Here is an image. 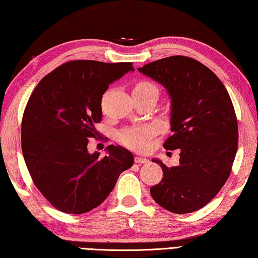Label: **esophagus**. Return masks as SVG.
<instances>
[{"label": "esophagus", "instance_id": "obj_1", "mask_svg": "<svg viewBox=\"0 0 258 258\" xmlns=\"http://www.w3.org/2000/svg\"><path fill=\"white\" fill-rule=\"evenodd\" d=\"M148 161H149L148 158H144V157H141V156L135 157V162H136V164H146Z\"/></svg>", "mask_w": 258, "mask_h": 258}]
</instances>
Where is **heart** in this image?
<instances>
[{
  "mask_svg": "<svg viewBox=\"0 0 258 258\" xmlns=\"http://www.w3.org/2000/svg\"><path fill=\"white\" fill-rule=\"evenodd\" d=\"M156 88L152 83L141 81L135 85L133 92H138V91H144ZM153 129L151 126H142V128H134L124 130L123 133L120 134V142L124 146L129 149L136 150V151H144L149 148L150 137L152 136Z\"/></svg>",
  "mask_w": 258,
  "mask_h": 258,
  "instance_id": "obj_1",
  "label": "heart"
}]
</instances>
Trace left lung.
Segmentation results:
<instances>
[{
    "label": "left lung",
    "instance_id": "left-lung-1",
    "mask_svg": "<svg viewBox=\"0 0 258 258\" xmlns=\"http://www.w3.org/2000/svg\"><path fill=\"white\" fill-rule=\"evenodd\" d=\"M170 97L166 150L180 149L179 166L160 160L164 177L150 189L158 204L177 215L197 211L227 181L237 150V120L227 90L208 67L188 56H169L138 68Z\"/></svg>",
    "mask_w": 258,
    "mask_h": 258
}]
</instances>
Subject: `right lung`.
<instances>
[{"label":"right lung","mask_w":258,"mask_h":258,"mask_svg":"<svg viewBox=\"0 0 258 258\" xmlns=\"http://www.w3.org/2000/svg\"><path fill=\"white\" fill-rule=\"evenodd\" d=\"M134 71L132 62L76 60L46 75L31 94L22 120V151L35 187L55 209L81 215L109 195L134 156L117 145L91 154L89 138L101 121L108 85Z\"/></svg>","instance_id":"1"}]
</instances>
